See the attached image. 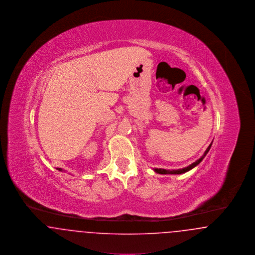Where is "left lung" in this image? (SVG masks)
<instances>
[{"instance_id":"1","label":"left lung","mask_w":255,"mask_h":255,"mask_svg":"<svg viewBox=\"0 0 255 255\" xmlns=\"http://www.w3.org/2000/svg\"><path fill=\"white\" fill-rule=\"evenodd\" d=\"M212 145V142L209 144V146L207 147V149L206 150V152L204 153V155L201 157V158H199V159H197L195 162L193 163H191V164H189L188 166H186V167H184V168H182V169H176V170H166V169H162V168H154V171L156 172V173H158V174H161V175H180V174H184V173H186V172H188V171H190L191 169H193L194 167H196L204 158L206 156V154L208 153V151L210 150V147Z\"/></svg>"}]
</instances>
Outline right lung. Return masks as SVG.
<instances>
[{
  "label": "right lung",
  "mask_w": 255,
  "mask_h": 255,
  "mask_svg": "<svg viewBox=\"0 0 255 255\" xmlns=\"http://www.w3.org/2000/svg\"><path fill=\"white\" fill-rule=\"evenodd\" d=\"M57 170H58V171H61V172L63 171V169H62V168H57Z\"/></svg>",
  "instance_id": "add662e5"
}]
</instances>
